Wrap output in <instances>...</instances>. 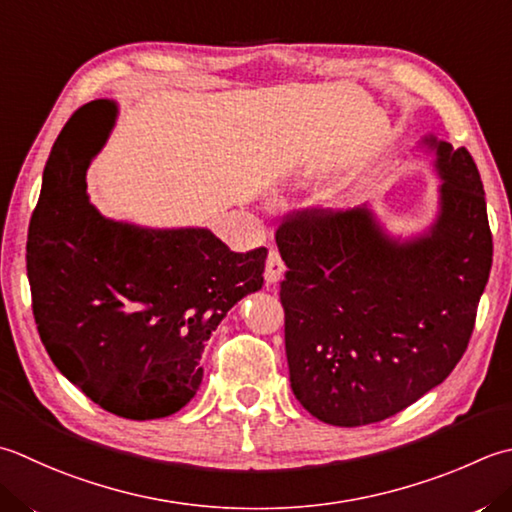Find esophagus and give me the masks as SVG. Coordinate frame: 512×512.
<instances>
[{
	"instance_id": "esophagus-1",
	"label": "esophagus",
	"mask_w": 512,
	"mask_h": 512,
	"mask_svg": "<svg viewBox=\"0 0 512 512\" xmlns=\"http://www.w3.org/2000/svg\"><path fill=\"white\" fill-rule=\"evenodd\" d=\"M284 270H286V266H284V262H282V257H279V253L275 248H270V253H268V257H266V270H264V279H266V284H270V286H275L279 279L284 277Z\"/></svg>"
}]
</instances>
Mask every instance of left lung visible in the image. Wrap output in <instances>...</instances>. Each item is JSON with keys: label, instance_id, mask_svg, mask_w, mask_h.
Returning a JSON list of instances; mask_svg holds the SVG:
<instances>
[{"label": "left lung", "instance_id": "1", "mask_svg": "<svg viewBox=\"0 0 512 512\" xmlns=\"http://www.w3.org/2000/svg\"><path fill=\"white\" fill-rule=\"evenodd\" d=\"M439 177L430 224L395 235L370 206L306 210L277 230L290 388L310 415L366 426L453 373L490 264L484 184L468 150L426 135Z\"/></svg>", "mask_w": 512, "mask_h": 512}]
</instances>
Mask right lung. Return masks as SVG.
Returning <instances> with one entry per match:
<instances>
[{
	"label": "right lung",
	"mask_w": 512,
	"mask_h": 512,
	"mask_svg": "<svg viewBox=\"0 0 512 512\" xmlns=\"http://www.w3.org/2000/svg\"><path fill=\"white\" fill-rule=\"evenodd\" d=\"M113 99L68 119L50 150L26 244L35 324L68 382L126 419H162L202 384V353L239 299L264 286L266 248L233 253L208 228H150L90 204L86 130Z\"/></svg>",
	"instance_id": "1"
}]
</instances>
